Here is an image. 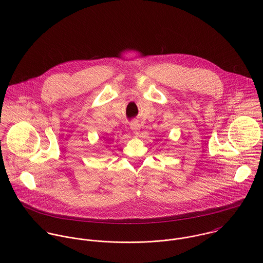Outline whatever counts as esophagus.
I'll list each match as a JSON object with an SVG mask.
<instances>
[{"instance_id": "esophagus-1", "label": "esophagus", "mask_w": 263, "mask_h": 263, "mask_svg": "<svg viewBox=\"0 0 263 263\" xmlns=\"http://www.w3.org/2000/svg\"><path fill=\"white\" fill-rule=\"evenodd\" d=\"M130 128H132V130H133L135 136H137V137L140 136V124L139 123H136V122L132 123L130 124Z\"/></svg>"}]
</instances>
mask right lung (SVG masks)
<instances>
[{"label":"right lung","instance_id":"1","mask_svg":"<svg viewBox=\"0 0 263 263\" xmlns=\"http://www.w3.org/2000/svg\"><path fill=\"white\" fill-rule=\"evenodd\" d=\"M107 141H109V140H107Z\"/></svg>","mask_w":263,"mask_h":263}]
</instances>
